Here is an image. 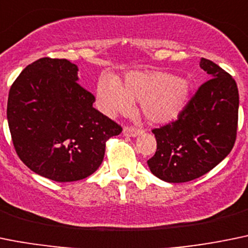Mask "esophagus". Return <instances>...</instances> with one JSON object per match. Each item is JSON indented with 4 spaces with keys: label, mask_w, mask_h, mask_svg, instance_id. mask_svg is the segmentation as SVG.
Masks as SVG:
<instances>
[{
    "label": "esophagus",
    "mask_w": 248,
    "mask_h": 248,
    "mask_svg": "<svg viewBox=\"0 0 248 248\" xmlns=\"http://www.w3.org/2000/svg\"><path fill=\"white\" fill-rule=\"evenodd\" d=\"M143 133L142 129L140 128H133V127H126L124 128V135L127 137H138Z\"/></svg>",
    "instance_id": "obj_1"
}]
</instances>
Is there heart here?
Returning a JSON list of instances; mask_svg holds the SVG:
<instances>
[{
    "label": "heart",
    "mask_w": 248,
    "mask_h": 248,
    "mask_svg": "<svg viewBox=\"0 0 248 248\" xmlns=\"http://www.w3.org/2000/svg\"><path fill=\"white\" fill-rule=\"evenodd\" d=\"M191 84L186 78L163 71L129 72L120 83L105 75L96 85V98L104 112L110 116L129 113L140 101V112L152 124L176 120L188 104Z\"/></svg>",
    "instance_id": "1"
}]
</instances>
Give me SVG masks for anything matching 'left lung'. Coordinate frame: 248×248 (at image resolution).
<instances>
[{
	"mask_svg": "<svg viewBox=\"0 0 248 248\" xmlns=\"http://www.w3.org/2000/svg\"><path fill=\"white\" fill-rule=\"evenodd\" d=\"M200 67L212 79L200 87L177 121L153 129L156 152L147 161L153 175L171 184L203 176L232 149L239 90L228 72L207 59Z\"/></svg>",
	"mask_w": 248,
	"mask_h": 248,
	"instance_id": "obj_1",
	"label": "left lung"
}]
</instances>
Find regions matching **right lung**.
Wrapping results in <instances>:
<instances>
[{
  "label": "right lung",
  "mask_w": 248,
  "mask_h": 248,
  "mask_svg": "<svg viewBox=\"0 0 248 248\" xmlns=\"http://www.w3.org/2000/svg\"><path fill=\"white\" fill-rule=\"evenodd\" d=\"M78 80L77 64L43 57L25 67L9 89L7 120L18 156L56 182L95 172L106 140L122 132L93 108L95 98Z\"/></svg>",
  "instance_id": "add662e5"
}]
</instances>
